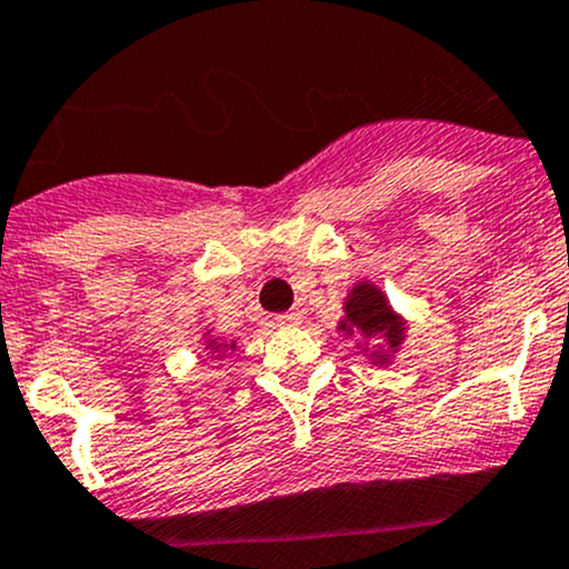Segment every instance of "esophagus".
<instances>
[{
  "label": "esophagus",
  "mask_w": 569,
  "mask_h": 569,
  "mask_svg": "<svg viewBox=\"0 0 569 569\" xmlns=\"http://www.w3.org/2000/svg\"><path fill=\"white\" fill-rule=\"evenodd\" d=\"M301 321V312L299 310H290V312H281V316H276V323L279 327H293V323Z\"/></svg>",
  "instance_id": "34e87169"
}]
</instances>
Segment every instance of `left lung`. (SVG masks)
Returning <instances> with one entry per match:
<instances>
[{
  "mask_svg": "<svg viewBox=\"0 0 569 569\" xmlns=\"http://www.w3.org/2000/svg\"><path fill=\"white\" fill-rule=\"evenodd\" d=\"M346 318H349L351 327L360 329L362 335H386L391 349L399 343L397 316L388 310L382 293L377 288H371V284H357V288L351 290L349 301H346Z\"/></svg>",
  "mask_w": 569,
  "mask_h": 569,
  "instance_id": "left-lung-1",
  "label": "left lung"
}]
</instances>
